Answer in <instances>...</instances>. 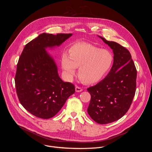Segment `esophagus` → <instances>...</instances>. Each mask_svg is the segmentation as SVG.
<instances>
[{"label": "esophagus", "instance_id": "obj_1", "mask_svg": "<svg viewBox=\"0 0 152 152\" xmlns=\"http://www.w3.org/2000/svg\"><path fill=\"white\" fill-rule=\"evenodd\" d=\"M82 90H83V89H82V88L79 87V86H76L75 91H76V92H79H79H81Z\"/></svg>", "mask_w": 152, "mask_h": 152}]
</instances>
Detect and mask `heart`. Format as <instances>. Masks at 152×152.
Segmentation results:
<instances>
[{"instance_id": "1", "label": "heart", "mask_w": 152, "mask_h": 152, "mask_svg": "<svg viewBox=\"0 0 152 152\" xmlns=\"http://www.w3.org/2000/svg\"><path fill=\"white\" fill-rule=\"evenodd\" d=\"M61 67L68 77L71 78L78 69L79 79L85 83L93 84L102 80L111 70L114 56L108 50L85 42L74 43L69 49L68 55L64 53Z\"/></svg>"}]
</instances>
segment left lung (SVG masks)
<instances>
[{
  "mask_svg": "<svg viewBox=\"0 0 152 152\" xmlns=\"http://www.w3.org/2000/svg\"><path fill=\"white\" fill-rule=\"evenodd\" d=\"M114 53V63L107 75L87 88L91 100L87 111L99 124L121 118L129 110L135 96L137 72L129 51L118 43L99 36Z\"/></svg>",
  "mask_w": 152,
  "mask_h": 152,
  "instance_id": "obj_1",
  "label": "left lung"
}]
</instances>
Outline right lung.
<instances>
[{"label":"right lung","mask_w":152,"mask_h":152,"mask_svg":"<svg viewBox=\"0 0 152 152\" xmlns=\"http://www.w3.org/2000/svg\"><path fill=\"white\" fill-rule=\"evenodd\" d=\"M72 34L42 33L25 46L17 66L15 83L20 103L31 114L48 119L55 116L75 93V86L59 77L46 49L59 47Z\"/></svg>","instance_id":"1"}]
</instances>
